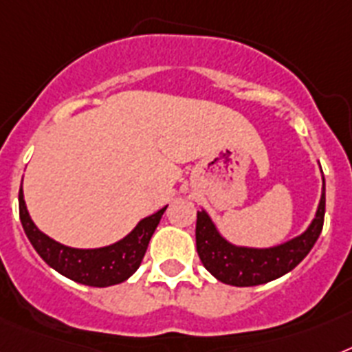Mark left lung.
I'll use <instances>...</instances> for the list:
<instances>
[{
  "instance_id": "left-lung-1",
  "label": "left lung",
  "mask_w": 352,
  "mask_h": 352,
  "mask_svg": "<svg viewBox=\"0 0 352 352\" xmlns=\"http://www.w3.org/2000/svg\"><path fill=\"white\" fill-rule=\"evenodd\" d=\"M326 212V181L311 223L304 232L274 247H245L221 236L206 209L197 212V250L200 261L218 281L231 286H258L270 283L294 270L309 254L322 232Z\"/></svg>"
}]
</instances>
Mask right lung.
<instances>
[{
  "mask_svg": "<svg viewBox=\"0 0 352 352\" xmlns=\"http://www.w3.org/2000/svg\"><path fill=\"white\" fill-rule=\"evenodd\" d=\"M166 208L168 206H164L153 214L144 217L143 220L138 221V226L129 234L114 243L96 247V249H75V247L58 243L35 226L30 212L26 209L23 182L19 190L21 223L37 254L53 270H57L71 281L96 286V288L120 285L140 268L150 238L157 229L162 212L166 211Z\"/></svg>",
  "mask_w": 352,
  "mask_h": 352,
  "instance_id": "1",
  "label": "right lung"
}]
</instances>
